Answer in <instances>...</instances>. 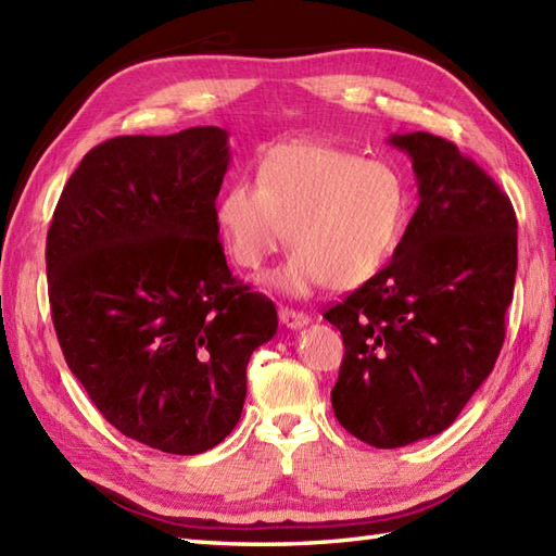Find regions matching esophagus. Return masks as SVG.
I'll return each instance as SVG.
<instances>
[{
    "label": "esophagus",
    "instance_id": "obj_1",
    "mask_svg": "<svg viewBox=\"0 0 556 556\" xmlns=\"http://www.w3.org/2000/svg\"><path fill=\"white\" fill-rule=\"evenodd\" d=\"M279 320L285 327L289 329H301L311 323V317L305 313H299V311H289V308H281L279 311Z\"/></svg>",
    "mask_w": 556,
    "mask_h": 556
}]
</instances>
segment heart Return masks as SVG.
Instances as JSON below:
<instances>
[{
	"instance_id": "heart-1",
	"label": "heart",
	"mask_w": 556,
	"mask_h": 556,
	"mask_svg": "<svg viewBox=\"0 0 556 556\" xmlns=\"http://www.w3.org/2000/svg\"><path fill=\"white\" fill-rule=\"evenodd\" d=\"M406 222L408 188L392 164L320 140L267 148L255 186L231 181L215 200L217 231L239 267L263 269L289 239V260L267 281L293 299L380 275Z\"/></svg>"
}]
</instances>
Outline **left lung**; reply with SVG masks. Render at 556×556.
Masks as SVG:
<instances>
[{"label":"left lung","instance_id":"1","mask_svg":"<svg viewBox=\"0 0 556 556\" xmlns=\"http://www.w3.org/2000/svg\"><path fill=\"white\" fill-rule=\"evenodd\" d=\"M387 143L410 157L420 203L392 263L325 313L346 349L334 416L377 448L440 434L488 380L518 263L511 200L473 160L425 131Z\"/></svg>","mask_w":556,"mask_h":556}]
</instances>
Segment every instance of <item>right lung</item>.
I'll use <instances>...</instances> for the list:
<instances>
[{"instance_id": "1", "label": "right lung", "mask_w": 556, "mask_h": 556, "mask_svg": "<svg viewBox=\"0 0 556 556\" xmlns=\"http://www.w3.org/2000/svg\"><path fill=\"white\" fill-rule=\"evenodd\" d=\"M229 134L119 136L71 174L47 231L68 370L122 434L167 454L217 446L241 418L275 303L231 277L215 224Z\"/></svg>"}]
</instances>
